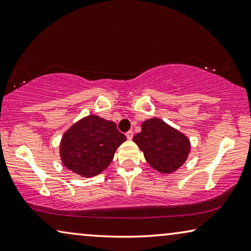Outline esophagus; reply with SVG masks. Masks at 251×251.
Listing matches in <instances>:
<instances>
[{
	"label": "esophagus",
	"mask_w": 251,
	"mask_h": 251,
	"mask_svg": "<svg viewBox=\"0 0 251 251\" xmlns=\"http://www.w3.org/2000/svg\"><path fill=\"white\" fill-rule=\"evenodd\" d=\"M126 138H128V139H132V137H133V131H132V130H129V131L126 133Z\"/></svg>",
	"instance_id": "esophagus-1"
}]
</instances>
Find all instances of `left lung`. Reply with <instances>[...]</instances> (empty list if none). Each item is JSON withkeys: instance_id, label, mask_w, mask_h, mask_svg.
I'll list each match as a JSON object with an SVG mask.
<instances>
[{"instance_id": "8db88e82", "label": "left lung", "mask_w": 251, "mask_h": 251, "mask_svg": "<svg viewBox=\"0 0 251 251\" xmlns=\"http://www.w3.org/2000/svg\"><path fill=\"white\" fill-rule=\"evenodd\" d=\"M133 141L151 168L161 173L176 171L190 152L188 137L156 118L143 122L141 131L133 137Z\"/></svg>"}]
</instances>
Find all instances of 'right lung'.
Masks as SVG:
<instances>
[{
  "label": "right lung",
  "instance_id": "1",
  "mask_svg": "<svg viewBox=\"0 0 251 251\" xmlns=\"http://www.w3.org/2000/svg\"><path fill=\"white\" fill-rule=\"evenodd\" d=\"M126 139L114 122L88 115L63 134L61 159L65 168L79 176H97L111 164L115 151Z\"/></svg>",
  "mask_w": 251,
  "mask_h": 251
}]
</instances>
